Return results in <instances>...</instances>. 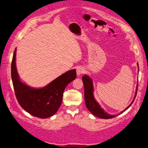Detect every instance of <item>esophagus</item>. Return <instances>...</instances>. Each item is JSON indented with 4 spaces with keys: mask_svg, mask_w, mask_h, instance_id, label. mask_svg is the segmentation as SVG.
<instances>
[{
    "mask_svg": "<svg viewBox=\"0 0 148 148\" xmlns=\"http://www.w3.org/2000/svg\"><path fill=\"white\" fill-rule=\"evenodd\" d=\"M84 68H83V67L80 66V67H78L77 69V74L78 76H80L83 73H84Z\"/></svg>",
    "mask_w": 148,
    "mask_h": 148,
    "instance_id": "esophagus-1",
    "label": "esophagus"
}]
</instances>
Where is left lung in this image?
Here are the masks:
<instances>
[{
    "instance_id": "1",
    "label": "left lung",
    "mask_w": 148,
    "mask_h": 148,
    "mask_svg": "<svg viewBox=\"0 0 148 148\" xmlns=\"http://www.w3.org/2000/svg\"><path fill=\"white\" fill-rule=\"evenodd\" d=\"M138 70H139V66H138ZM139 71V70H138ZM83 79V82L84 84V101H85V104H86V107L89 110V112L92 115L96 116V117L101 118V119H112L114 118L116 116L119 115V114H121L123 113L124 111L127 110L131 106V105L133 104V102L135 100L136 94H137V90H138V84L136 86V92L135 95V97H134V99L131 102V104H130L126 109H125L122 112H121L120 114H118L117 115H110L109 114H107L106 112L101 108L100 105L98 104L97 101L95 100V97H94L93 95V92H94V88H93V84H92V79L91 78H89L88 75H84L82 77Z\"/></svg>"
}]
</instances>
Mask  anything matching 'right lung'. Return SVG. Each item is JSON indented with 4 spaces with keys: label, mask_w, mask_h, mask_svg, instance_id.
I'll use <instances>...</instances> for the list:
<instances>
[{
    "label": "right lung",
    "mask_w": 148,
    "mask_h": 148,
    "mask_svg": "<svg viewBox=\"0 0 148 148\" xmlns=\"http://www.w3.org/2000/svg\"><path fill=\"white\" fill-rule=\"evenodd\" d=\"M16 51L15 48L12 62L11 75L18 102L22 108L34 117L41 119L51 117L59 109L65 88L77 77L76 70L66 71L45 87L31 88L19 78L16 68Z\"/></svg>",
    "instance_id": "add662e5"
}]
</instances>
